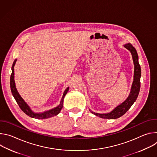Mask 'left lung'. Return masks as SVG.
Wrapping results in <instances>:
<instances>
[{"label":"left lung","mask_w":157,"mask_h":157,"mask_svg":"<svg viewBox=\"0 0 157 157\" xmlns=\"http://www.w3.org/2000/svg\"><path fill=\"white\" fill-rule=\"evenodd\" d=\"M124 47L129 50L132 54V59L134 64V75L133 81L131 87V90L128 98L122 104L117 105L110 113L107 114H99L91 111V113L96 116L103 119H117L122 116L126 113V112L130 108L133 104L136 102L140 89V77H141V68L139 63V57L136 48L132 44L127 43L124 44Z\"/></svg>","instance_id":"obj_1"}]
</instances>
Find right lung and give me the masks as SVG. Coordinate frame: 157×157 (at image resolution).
Masks as SVG:
<instances>
[{
	"instance_id": "1",
	"label": "right lung",
	"mask_w": 157,
	"mask_h": 157,
	"mask_svg": "<svg viewBox=\"0 0 157 157\" xmlns=\"http://www.w3.org/2000/svg\"><path fill=\"white\" fill-rule=\"evenodd\" d=\"M16 61H17V59H15L13 61L12 66V74L10 76V89H11L12 95H13V98H15L17 103L19 105L20 108L21 109V110L23 111L24 113L25 114H26L27 116H30V117L37 119H47V118H50L53 116L58 115L60 113L61 109L63 108V99H64L65 95L67 94V93H68V91L69 90V87H67L66 90L64 91V92L63 93V96L60 101V104L57 107H56L51 110L44 112V113H35L31 110L30 107L28 105V104L24 101V100L23 99H22V98L20 96V95L19 94V93H18L17 89H16L15 83V81H14V66L16 63Z\"/></svg>"
}]
</instances>
